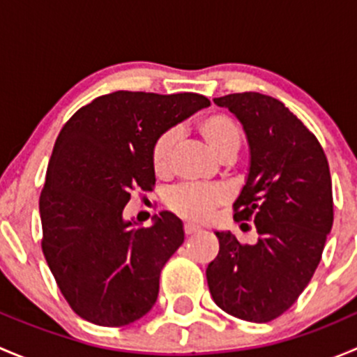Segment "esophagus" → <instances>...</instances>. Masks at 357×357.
<instances>
[{
    "label": "esophagus",
    "instance_id": "1",
    "mask_svg": "<svg viewBox=\"0 0 357 357\" xmlns=\"http://www.w3.org/2000/svg\"><path fill=\"white\" fill-rule=\"evenodd\" d=\"M199 226L197 225H192V222H186L185 225V235H193V233L199 231Z\"/></svg>",
    "mask_w": 357,
    "mask_h": 357
}]
</instances>
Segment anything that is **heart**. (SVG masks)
I'll list each match as a JSON object with an SVG mask.
<instances>
[{"label": "heart", "instance_id": "heart-1", "mask_svg": "<svg viewBox=\"0 0 357 357\" xmlns=\"http://www.w3.org/2000/svg\"><path fill=\"white\" fill-rule=\"evenodd\" d=\"M200 138L211 152L221 160H231L242 146V131L238 124L226 114H208L197 124ZM176 135L172 131L162 132L153 142L150 150L153 172L157 176L167 174L171 165V153L174 149ZM226 195L218 186L183 185L167 193L165 204L178 215L192 221H202L207 218L218 205L225 202Z\"/></svg>", "mask_w": 357, "mask_h": 357}]
</instances>
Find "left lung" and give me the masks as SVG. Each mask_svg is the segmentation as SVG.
<instances>
[{"label": "left lung", "instance_id": "obj_1", "mask_svg": "<svg viewBox=\"0 0 357 357\" xmlns=\"http://www.w3.org/2000/svg\"><path fill=\"white\" fill-rule=\"evenodd\" d=\"M214 103L245 129L250 169L233 219L254 222L259 238L243 245L231 231H215L219 254L205 271L208 290L228 314L268 323L294 305L321 261L333 225L328 160L318 138L280 100L247 91Z\"/></svg>", "mask_w": 357, "mask_h": 357}]
</instances>
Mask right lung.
I'll list each match as a JSON object with an SVG mask.
<instances>
[{
	"label": "right lung",
	"instance_id": "add662e5",
	"mask_svg": "<svg viewBox=\"0 0 357 357\" xmlns=\"http://www.w3.org/2000/svg\"><path fill=\"white\" fill-rule=\"evenodd\" d=\"M211 105L197 93L115 91L81 107L60 131L39 197L43 254L75 314L124 326L152 309L165 262L185 240L160 212L150 228L122 219L131 192L155 186L153 142Z\"/></svg>",
	"mask_w": 357,
	"mask_h": 357
}]
</instances>
